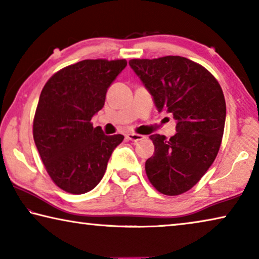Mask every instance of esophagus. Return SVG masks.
<instances>
[{"instance_id": "obj_1", "label": "esophagus", "mask_w": 259, "mask_h": 259, "mask_svg": "<svg viewBox=\"0 0 259 259\" xmlns=\"http://www.w3.org/2000/svg\"><path fill=\"white\" fill-rule=\"evenodd\" d=\"M125 137L128 141H133V142H138V141H142L143 138H145L144 136H142V135H138V134H126Z\"/></svg>"}]
</instances>
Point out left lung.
<instances>
[{
  "label": "left lung",
  "mask_w": 259,
  "mask_h": 259,
  "mask_svg": "<svg viewBox=\"0 0 259 259\" xmlns=\"http://www.w3.org/2000/svg\"><path fill=\"white\" fill-rule=\"evenodd\" d=\"M134 69L152 95L157 110L172 113L175 136H150L154 153L145 163L146 176L157 191L179 195L194 186L213 164L226 122L222 88L213 75L187 58L131 59Z\"/></svg>",
  "instance_id": "8db88e82"
}]
</instances>
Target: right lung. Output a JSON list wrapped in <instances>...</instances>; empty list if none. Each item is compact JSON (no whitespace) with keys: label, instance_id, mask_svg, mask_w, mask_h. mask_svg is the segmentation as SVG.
<instances>
[{"label":"right lung","instance_id":"obj_1","mask_svg":"<svg viewBox=\"0 0 259 259\" xmlns=\"http://www.w3.org/2000/svg\"><path fill=\"white\" fill-rule=\"evenodd\" d=\"M125 59H87L60 69L45 83L33 118V140L46 171L72 194L92 191L124 136H107L92 117L105 106L108 88Z\"/></svg>","mask_w":259,"mask_h":259}]
</instances>
